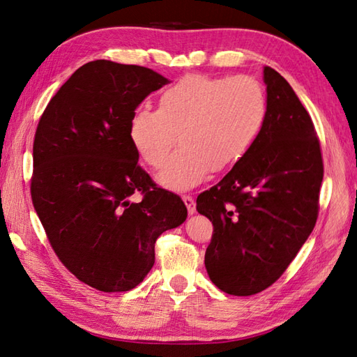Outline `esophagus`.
Masks as SVG:
<instances>
[{
  "label": "esophagus",
  "mask_w": 357,
  "mask_h": 357,
  "mask_svg": "<svg viewBox=\"0 0 357 357\" xmlns=\"http://www.w3.org/2000/svg\"><path fill=\"white\" fill-rule=\"evenodd\" d=\"M183 201H184L185 207H187V210H188V215H195V213H196V204H195V199L192 198V196L184 195V196H183Z\"/></svg>",
  "instance_id": "obj_1"
}]
</instances>
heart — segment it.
I'll list each match as a JSON object with an SVG mask.
<instances>
[{
	"mask_svg": "<svg viewBox=\"0 0 357 357\" xmlns=\"http://www.w3.org/2000/svg\"><path fill=\"white\" fill-rule=\"evenodd\" d=\"M268 102L257 79L187 75L164 89L158 110L141 105L128 121V138L151 167H161L159 184L188 190L208 173L231 169L244 159L264 130Z\"/></svg>",
	"mask_w": 357,
	"mask_h": 357,
	"instance_id": "b5f03b06",
	"label": "heart"
}]
</instances>
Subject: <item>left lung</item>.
<instances>
[{
  "mask_svg": "<svg viewBox=\"0 0 357 357\" xmlns=\"http://www.w3.org/2000/svg\"><path fill=\"white\" fill-rule=\"evenodd\" d=\"M268 113L250 153L196 199L213 224L208 278L234 296L280 278L313 231L324 178L313 121L284 77L264 67Z\"/></svg>",
  "mask_w": 357,
  "mask_h": 357,
  "instance_id": "left-lung-1",
  "label": "left lung"
}]
</instances>
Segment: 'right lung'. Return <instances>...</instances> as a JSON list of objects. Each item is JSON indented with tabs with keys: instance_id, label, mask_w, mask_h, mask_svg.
I'll return each mask as SVG.
<instances>
[{
	"instance_id": "1",
	"label": "right lung",
	"mask_w": 357,
	"mask_h": 357,
	"mask_svg": "<svg viewBox=\"0 0 357 357\" xmlns=\"http://www.w3.org/2000/svg\"><path fill=\"white\" fill-rule=\"evenodd\" d=\"M147 67L90 61L45 107L33 141L32 201L52 248L81 282L128 291L155 264V242L187 219L178 195L138 165L128 121L169 84ZM139 191L144 198H130Z\"/></svg>"
}]
</instances>
